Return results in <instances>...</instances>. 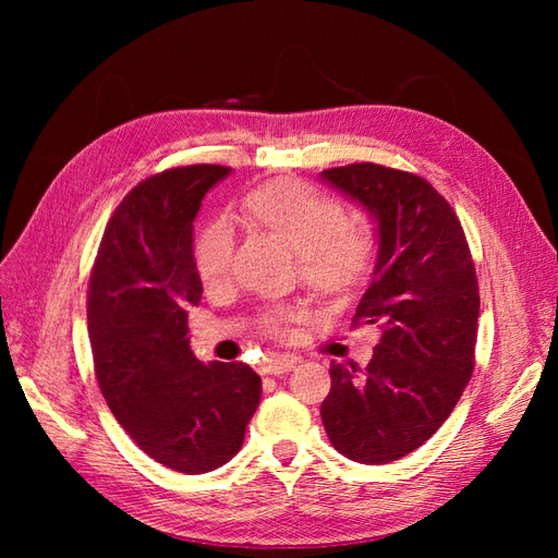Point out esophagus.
Listing matches in <instances>:
<instances>
[{
	"mask_svg": "<svg viewBox=\"0 0 558 558\" xmlns=\"http://www.w3.org/2000/svg\"><path fill=\"white\" fill-rule=\"evenodd\" d=\"M298 365V359L295 356H267L260 365L263 375H286L291 373V369Z\"/></svg>",
	"mask_w": 558,
	"mask_h": 558,
	"instance_id": "1",
	"label": "esophagus"
}]
</instances>
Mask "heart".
<instances>
[{
    "label": "heart",
    "instance_id": "obj_1",
    "mask_svg": "<svg viewBox=\"0 0 558 558\" xmlns=\"http://www.w3.org/2000/svg\"><path fill=\"white\" fill-rule=\"evenodd\" d=\"M256 221L277 234L300 256V272L324 295H347L359 289L375 263V238L367 228L349 226L340 202L293 181L265 185L248 199ZM234 232L228 221H211L195 244V263L205 283L223 281L232 267ZM289 312H269L267 330H279Z\"/></svg>",
    "mask_w": 558,
    "mask_h": 558
}]
</instances>
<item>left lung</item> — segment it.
<instances>
[{
	"mask_svg": "<svg viewBox=\"0 0 558 558\" xmlns=\"http://www.w3.org/2000/svg\"><path fill=\"white\" fill-rule=\"evenodd\" d=\"M318 177L375 221L377 256L353 320L381 328L367 367L332 363L320 418L347 459L384 465L424 445L470 381L475 265L449 202L421 177L373 162Z\"/></svg>",
	"mask_w": 558,
	"mask_h": 558,
	"instance_id": "1",
	"label": "left lung"
}]
</instances>
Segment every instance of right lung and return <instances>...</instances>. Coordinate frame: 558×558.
I'll use <instances>...</instances> for the list:
<instances>
[{
  "label": "right lung",
  "mask_w": 558,
  "mask_h": 558,
  "mask_svg": "<svg viewBox=\"0 0 558 558\" xmlns=\"http://www.w3.org/2000/svg\"><path fill=\"white\" fill-rule=\"evenodd\" d=\"M230 174L191 165L142 181L105 230L88 293L95 373L116 421L150 459L185 475L242 449L263 384L244 363H202L189 307L202 300L193 223L202 197Z\"/></svg>",
  "instance_id": "right-lung-1"
}]
</instances>
